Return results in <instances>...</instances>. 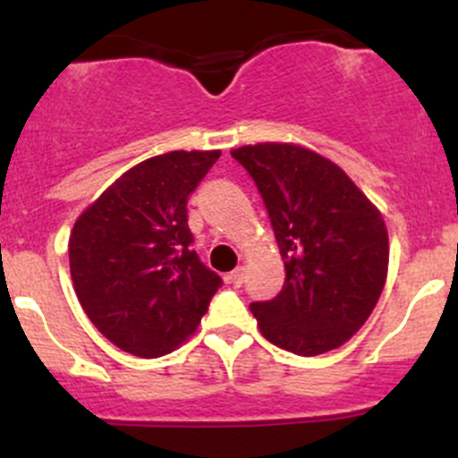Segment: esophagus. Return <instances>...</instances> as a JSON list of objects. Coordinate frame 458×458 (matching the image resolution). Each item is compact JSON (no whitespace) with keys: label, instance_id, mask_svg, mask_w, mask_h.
Segmentation results:
<instances>
[{"label":"esophagus","instance_id":"obj_1","mask_svg":"<svg viewBox=\"0 0 458 458\" xmlns=\"http://www.w3.org/2000/svg\"><path fill=\"white\" fill-rule=\"evenodd\" d=\"M243 272H246V267H243V266L234 267L233 272H228V275H225V284L234 285V288H242V284H243Z\"/></svg>","mask_w":458,"mask_h":458}]
</instances>
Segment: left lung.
I'll return each instance as SVG.
<instances>
[{"label": "left lung", "mask_w": 458, "mask_h": 458, "mask_svg": "<svg viewBox=\"0 0 458 458\" xmlns=\"http://www.w3.org/2000/svg\"><path fill=\"white\" fill-rule=\"evenodd\" d=\"M230 155L255 182L285 263L281 293L250 303L259 330L299 357L339 348L368 321L386 284L381 212L308 148L257 143Z\"/></svg>", "instance_id": "left-lung-1"}]
</instances>
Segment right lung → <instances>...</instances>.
I'll return each instance as SVG.
<instances>
[{
  "label": "right lung",
  "mask_w": 458,
  "mask_h": 458,
  "mask_svg": "<svg viewBox=\"0 0 458 458\" xmlns=\"http://www.w3.org/2000/svg\"><path fill=\"white\" fill-rule=\"evenodd\" d=\"M219 155L174 150L141 161L72 228L68 257L77 297L123 352L157 359L177 350L224 284L192 248L186 208Z\"/></svg>",
  "instance_id": "obj_1"
}]
</instances>
